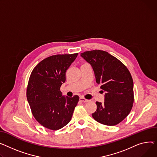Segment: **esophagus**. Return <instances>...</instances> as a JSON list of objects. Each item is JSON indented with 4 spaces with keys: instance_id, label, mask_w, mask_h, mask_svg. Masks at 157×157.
<instances>
[{
    "instance_id": "esophagus-1",
    "label": "esophagus",
    "mask_w": 157,
    "mask_h": 157,
    "mask_svg": "<svg viewBox=\"0 0 157 157\" xmlns=\"http://www.w3.org/2000/svg\"><path fill=\"white\" fill-rule=\"evenodd\" d=\"M79 100H80L81 101H82V102H84V103H86V102L89 101V100H87V99L85 98L84 97H82L79 98Z\"/></svg>"
}]
</instances>
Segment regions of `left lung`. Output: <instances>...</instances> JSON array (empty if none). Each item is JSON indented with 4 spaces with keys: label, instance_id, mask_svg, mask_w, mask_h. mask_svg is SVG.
<instances>
[{
    "label": "left lung",
    "instance_id": "obj_1",
    "mask_svg": "<svg viewBox=\"0 0 157 157\" xmlns=\"http://www.w3.org/2000/svg\"><path fill=\"white\" fill-rule=\"evenodd\" d=\"M81 56L91 66L97 83L105 92L104 103L96 102L97 110L92 117L102 124L116 126L128 116L132 107L133 81L129 70L105 51H87Z\"/></svg>",
    "mask_w": 157,
    "mask_h": 157
}]
</instances>
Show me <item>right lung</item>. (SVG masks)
<instances>
[{
  "mask_svg": "<svg viewBox=\"0 0 157 157\" xmlns=\"http://www.w3.org/2000/svg\"><path fill=\"white\" fill-rule=\"evenodd\" d=\"M78 54L48 57L36 66L29 79L26 97L35 119L51 130H58L71 121L79 97L62 96L60 90L66 72Z\"/></svg>",
  "mask_w": 157,
  "mask_h": 157,
  "instance_id": "right-lung-1",
  "label": "right lung"
}]
</instances>
